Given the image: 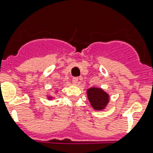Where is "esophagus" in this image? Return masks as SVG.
<instances>
[{
    "instance_id": "esophagus-1",
    "label": "esophagus",
    "mask_w": 153,
    "mask_h": 153,
    "mask_svg": "<svg viewBox=\"0 0 153 153\" xmlns=\"http://www.w3.org/2000/svg\"><path fill=\"white\" fill-rule=\"evenodd\" d=\"M72 82L74 83V84H78V82H79V79L77 78V77H74L72 79Z\"/></svg>"
}]
</instances>
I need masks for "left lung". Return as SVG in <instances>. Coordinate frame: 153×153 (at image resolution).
Masks as SVG:
<instances>
[{
    "mask_svg": "<svg viewBox=\"0 0 153 153\" xmlns=\"http://www.w3.org/2000/svg\"><path fill=\"white\" fill-rule=\"evenodd\" d=\"M87 96L92 107L96 110H102L108 103V95L100 88H90L87 89Z\"/></svg>",
    "mask_w": 153,
    "mask_h": 153,
    "instance_id": "left-lung-1",
    "label": "left lung"
}]
</instances>
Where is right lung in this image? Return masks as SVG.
I'll use <instances>...</instances> for the list:
<instances>
[{
  "mask_svg": "<svg viewBox=\"0 0 153 153\" xmlns=\"http://www.w3.org/2000/svg\"><path fill=\"white\" fill-rule=\"evenodd\" d=\"M48 98H50V97H48Z\"/></svg>",
  "mask_w": 153,
  "mask_h": 153,
  "instance_id": "1",
  "label": "right lung"
}]
</instances>
